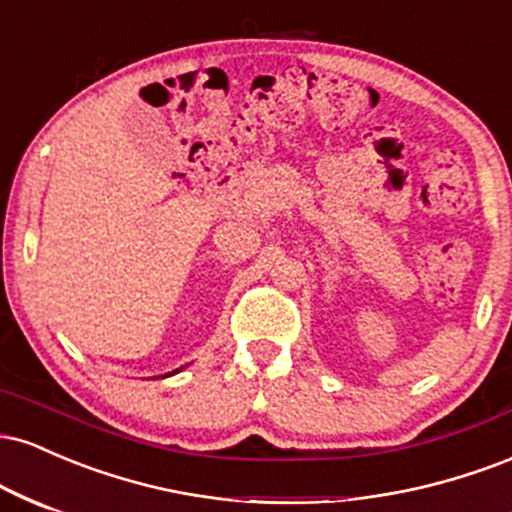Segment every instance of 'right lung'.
Returning a JSON list of instances; mask_svg holds the SVG:
<instances>
[{"instance_id": "1", "label": "right lung", "mask_w": 512, "mask_h": 512, "mask_svg": "<svg viewBox=\"0 0 512 512\" xmlns=\"http://www.w3.org/2000/svg\"><path fill=\"white\" fill-rule=\"evenodd\" d=\"M182 368H178V370H173V373H166V375H161V378H168V375H175V373H180Z\"/></svg>"}]
</instances>
